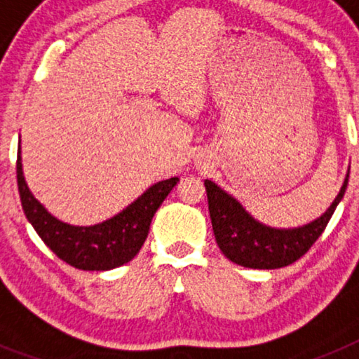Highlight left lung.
Instances as JSON below:
<instances>
[{
  "label": "left lung",
  "instance_id": "obj_1",
  "mask_svg": "<svg viewBox=\"0 0 359 359\" xmlns=\"http://www.w3.org/2000/svg\"><path fill=\"white\" fill-rule=\"evenodd\" d=\"M348 176L345 177L340 194L322 217L313 223L290 230L266 226L244 210L237 199L226 194L221 187L205 180L210 212L212 228L219 250L236 264L253 269H277L293 264L316 243L327 226L347 189Z\"/></svg>",
  "mask_w": 359,
  "mask_h": 359
}]
</instances>
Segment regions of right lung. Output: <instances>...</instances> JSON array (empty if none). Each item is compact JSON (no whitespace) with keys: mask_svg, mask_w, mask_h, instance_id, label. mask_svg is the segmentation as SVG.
Wrapping results in <instances>:
<instances>
[{"mask_svg":"<svg viewBox=\"0 0 359 359\" xmlns=\"http://www.w3.org/2000/svg\"><path fill=\"white\" fill-rule=\"evenodd\" d=\"M18 189L21 205L34 230L61 261L84 271H107L126 264L140 252L147 239L152 215L180 180L170 177L149 187L140 198L115 217L93 226H73L53 217L28 190L18 149Z\"/></svg>","mask_w":359,"mask_h":359,"instance_id":"1","label":"right lung"}]
</instances>
